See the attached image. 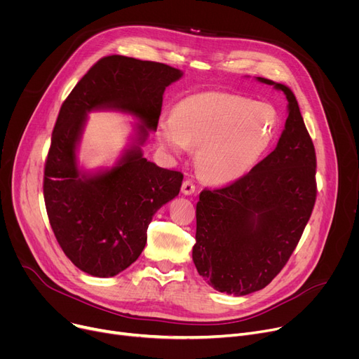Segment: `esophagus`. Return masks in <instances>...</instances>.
I'll return each instance as SVG.
<instances>
[{
  "label": "esophagus",
  "mask_w": 359,
  "mask_h": 359,
  "mask_svg": "<svg viewBox=\"0 0 359 359\" xmlns=\"http://www.w3.org/2000/svg\"><path fill=\"white\" fill-rule=\"evenodd\" d=\"M195 183L192 182V180H184L183 182V184H182V192L184 194V195H192L194 192H195Z\"/></svg>",
  "instance_id": "obj_1"
}]
</instances>
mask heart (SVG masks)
<instances>
[{
    "label": "heart",
    "instance_id": "b5f03b06",
    "mask_svg": "<svg viewBox=\"0 0 359 359\" xmlns=\"http://www.w3.org/2000/svg\"><path fill=\"white\" fill-rule=\"evenodd\" d=\"M276 109L231 93L208 91L182 100L173 118L158 125V138L173 153L199 145L196 161L212 183H230L246 175L275 140Z\"/></svg>",
    "mask_w": 359,
    "mask_h": 359
}]
</instances>
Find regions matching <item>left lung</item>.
<instances>
[{"mask_svg": "<svg viewBox=\"0 0 359 359\" xmlns=\"http://www.w3.org/2000/svg\"><path fill=\"white\" fill-rule=\"evenodd\" d=\"M276 148L249 173L196 203L192 257L199 275L219 292L246 295L265 288L282 271L304 233L316 196V149L292 91Z\"/></svg>", "mask_w": 359, "mask_h": 359, "instance_id": "obj_1", "label": "left lung"}]
</instances>
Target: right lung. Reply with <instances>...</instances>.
<instances>
[{
    "label": "right lung",
    "mask_w": 359,
    "mask_h": 359,
    "mask_svg": "<svg viewBox=\"0 0 359 359\" xmlns=\"http://www.w3.org/2000/svg\"><path fill=\"white\" fill-rule=\"evenodd\" d=\"M173 67L103 56L75 84L56 118L45 161L43 198L50 229L65 256L83 272L107 278L134 263L147 229L161 206L179 195L183 173L147 161L130 149L121 163L93 177H80L75 147L88 110L115 107L156 130L163 93L179 80ZM140 128L144 142L147 129Z\"/></svg>",
    "instance_id": "add662e5"
}]
</instances>
